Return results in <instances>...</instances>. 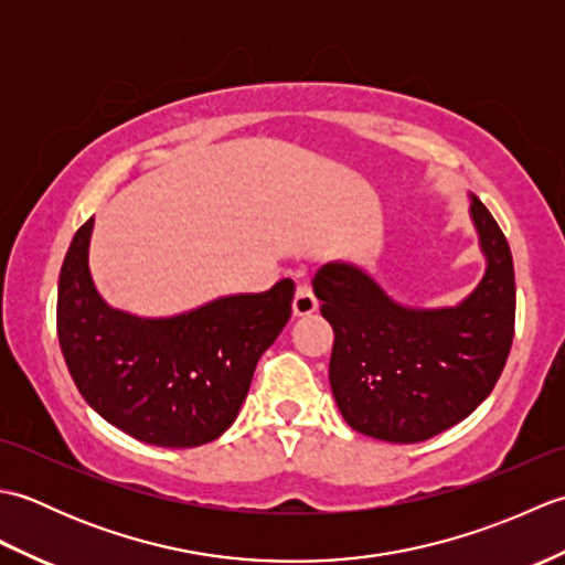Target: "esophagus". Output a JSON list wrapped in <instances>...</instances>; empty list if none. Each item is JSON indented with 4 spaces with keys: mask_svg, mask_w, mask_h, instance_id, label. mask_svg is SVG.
Masks as SVG:
<instances>
[{
    "mask_svg": "<svg viewBox=\"0 0 565 565\" xmlns=\"http://www.w3.org/2000/svg\"><path fill=\"white\" fill-rule=\"evenodd\" d=\"M318 310V298L310 291L308 284H298L296 296H294V316L296 318H303L310 316Z\"/></svg>",
    "mask_w": 565,
    "mask_h": 565,
    "instance_id": "esophagus-1",
    "label": "esophagus"
}]
</instances>
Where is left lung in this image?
<instances>
[{"mask_svg": "<svg viewBox=\"0 0 565 565\" xmlns=\"http://www.w3.org/2000/svg\"><path fill=\"white\" fill-rule=\"evenodd\" d=\"M486 271L454 306L415 308L354 262L318 269L313 294L334 330L330 386L344 423L366 437L415 444L461 423L505 369L514 334V267L490 211L468 194Z\"/></svg>", "mask_w": 565, "mask_h": 565, "instance_id": "left-lung-1", "label": "left lung"}]
</instances>
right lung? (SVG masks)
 I'll return each mask as SVG.
<instances>
[{
    "mask_svg": "<svg viewBox=\"0 0 565 565\" xmlns=\"http://www.w3.org/2000/svg\"><path fill=\"white\" fill-rule=\"evenodd\" d=\"M92 231L94 218L72 237L57 279V340L82 398L154 447L218 439L247 398L259 356L291 318L296 284L142 318L104 301L89 271Z\"/></svg>",
    "mask_w": 565,
    "mask_h": 565,
    "instance_id": "right-lung-1",
    "label": "right lung"
}]
</instances>
